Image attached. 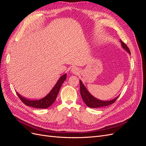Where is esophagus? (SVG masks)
Here are the masks:
<instances>
[{
	"label": "esophagus",
	"instance_id": "obj_1",
	"mask_svg": "<svg viewBox=\"0 0 146 146\" xmlns=\"http://www.w3.org/2000/svg\"><path fill=\"white\" fill-rule=\"evenodd\" d=\"M70 70H71V72L74 74H77L79 73V72H80L79 71L78 68L77 67H73Z\"/></svg>",
	"mask_w": 146,
	"mask_h": 146
}]
</instances>
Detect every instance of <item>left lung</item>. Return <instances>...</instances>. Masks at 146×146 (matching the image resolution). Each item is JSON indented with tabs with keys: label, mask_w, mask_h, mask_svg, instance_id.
Segmentation results:
<instances>
[{
	"label": "left lung",
	"mask_w": 146,
	"mask_h": 146,
	"mask_svg": "<svg viewBox=\"0 0 146 146\" xmlns=\"http://www.w3.org/2000/svg\"><path fill=\"white\" fill-rule=\"evenodd\" d=\"M121 43V46L122 47L124 48V49L130 54V51L129 47H127V46L125 44L120 40ZM80 95L82 96V98L83 100L84 101V102L85 103V104L88 106V107L90 108H99V107H105V106H108L113 104L114 102L116 100V99L118 98L119 96L117 97V98H114L113 100H101L99 99H98L95 98L93 96H92L89 91L87 90L85 86H84L83 83L82 82L81 80H80Z\"/></svg>",
	"instance_id": "8db88e82"
}]
</instances>
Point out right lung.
<instances>
[{"instance_id":"right-lung-1","label":"right lung","mask_w":146,"mask_h":146,"mask_svg":"<svg viewBox=\"0 0 146 146\" xmlns=\"http://www.w3.org/2000/svg\"><path fill=\"white\" fill-rule=\"evenodd\" d=\"M66 79V74L63 75L61 76L58 82H56L54 87L52 88V90L50 91V92L48 93L44 98L37 100H30L27 99H25V98H23V96L19 95V94L16 92L17 96H18L19 98L21 99V100L27 106H29V107H32L36 108H47L49 107L51 105L53 104L56 100V98L59 92V91L61 88V85L63 83V82L65 81Z\"/></svg>"}]
</instances>
